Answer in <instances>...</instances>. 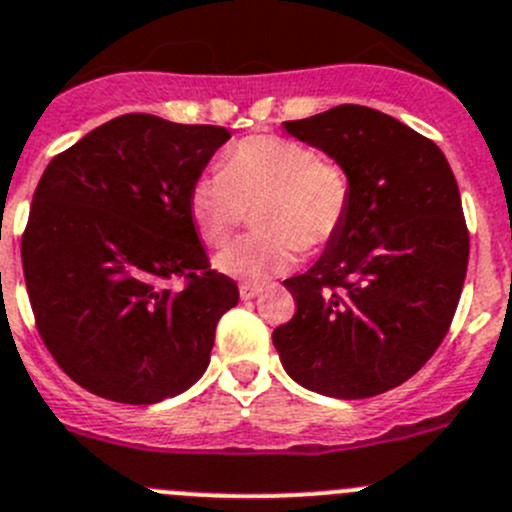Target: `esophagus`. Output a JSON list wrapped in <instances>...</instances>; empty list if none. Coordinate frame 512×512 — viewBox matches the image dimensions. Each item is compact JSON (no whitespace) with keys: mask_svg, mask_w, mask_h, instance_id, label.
Masks as SVG:
<instances>
[{"mask_svg":"<svg viewBox=\"0 0 512 512\" xmlns=\"http://www.w3.org/2000/svg\"><path fill=\"white\" fill-rule=\"evenodd\" d=\"M260 292H262V285H255V282H242V285H240L242 300H255Z\"/></svg>","mask_w":512,"mask_h":512,"instance_id":"34e87169","label":"esophagus"}]
</instances>
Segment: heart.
<instances>
[{
	"instance_id": "b5f03b06",
	"label": "heart",
	"mask_w": 512,
	"mask_h": 512,
	"mask_svg": "<svg viewBox=\"0 0 512 512\" xmlns=\"http://www.w3.org/2000/svg\"><path fill=\"white\" fill-rule=\"evenodd\" d=\"M260 205V235L242 237L220 252L217 270L247 282L282 275L302 250L320 252L345 227L352 180L345 167L310 145L280 135H252L227 147L222 170L205 172L190 190V217L210 247L232 240Z\"/></svg>"
}]
</instances>
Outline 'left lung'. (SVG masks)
Listing matches in <instances>:
<instances>
[{
    "label": "left lung",
    "instance_id": "1",
    "mask_svg": "<svg viewBox=\"0 0 512 512\" xmlns=\"http://www.w3.org/2000/svg\"><path fill=\"white\" fill-rule=\"evenodd\" d=\"M285 130L345 167L352 205L320 260L285 280L297 310L272 342L312 393H388L433 357L463 292L470 237L458 182L433 140L377 109L340 104Z\"/></svg>",
    "mask_w": 512,
    "mask_h": 512
}]
</instances>
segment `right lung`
<instances>
[{
	"label": "right lung",
	"mask_w": 512,
	"mask_h": 512,
	"mask_svg": "<svg viewBox=\"0 0 512 512\" xmlns=\"http://www.w3.org/2000/svg\"><path fill=\"white\" fill-rule=\"evenodd\" d=\"M227 140L215 124L122 114L44 170L22 235L24 282L42 342L89 393L152 405L210 365L240 290L210 270L190 190Z\"/></svg>",
	"instance_id": "add662e5"
}]
</instances>
